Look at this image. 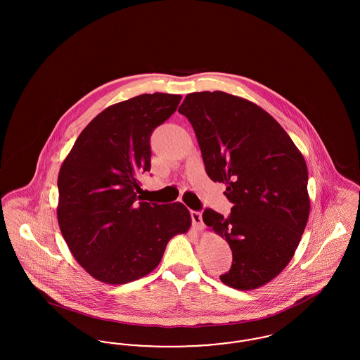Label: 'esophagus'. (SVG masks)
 Wrapping results in <instances>:
<instances>
[{
    "instance_id": "esophagus-1",
    "label": "esophagus",
    "mask_w": 360,
    "mask_h": 360,
    "mask_svg": "<svg viewBox=\"0 0 360 360\" xmlns=\"http://www.w3.org/2000/svg\"><path fill=\"white\" fill-rule=\"evenodd\" d=\"M190 216H191V221H193L194 228H195V229H202L204 221H202V214H201V212H198V210H191V212H190Z\"/></svg>"
}]
</instances>
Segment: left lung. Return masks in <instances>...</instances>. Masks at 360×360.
Listing matches in <instances>:
<instances>
[{
    "mask_svg": "<svg viewBox=\"0 0 360 360\" xmlns=\"http://www.w3.org/2000/svg\"><path fill=\"white\" fill-rule=\"evenodd\" d=\"M178 112L195 132L207 176L226 185L233 204L228 217L202 213L232 250L220 279L238 290L260 288L288 266L308 223L305 159L274 117L244 98L190 93Z\"/></svg>",
    "mask_w": 360,
    "mask_h": 360,
    "instance_id": "obj_1",
    "label": "left lung"
}]
</instances>
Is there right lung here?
Here are the masks:
<instances>
[{"instance_id":"1","label":"right lung","mask_w":360,"mask_h":360,"mask_svg":"<svg viewBox=\"0 0 360 360\" xmlns=\"http://www.w3.org/2000/svg\"><path fill=\"white\" fill-rule=\"evenodd\" d=\"M181 98L140 94L106 108L87 124L60 167V232L72 257L101 282L121 285L151 273L172 236L191 225L181 202H136L139 175L151 169V135Z\"/></svg>"}]
</instances>
